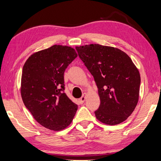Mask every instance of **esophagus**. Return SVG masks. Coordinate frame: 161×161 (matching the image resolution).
Returning <instances> with one entry per match:
<instances>
[{
	"instance_id": "34e87169",
	"label": "esophagus",
	"mask_w": 161,
	"mask_h": 161,
	"mask_svg": "<svg viewBox=\"0 0 161 161\" xmlns=\"http://www.w3.org/2000/svg\"><path fill=\"white\" fill-rule=\"evenodd\" d=\"M86 96H87V94L86 93H84V94H83V96L81 97L80 99H79V102H80V103H81V104H82V103H84L86 98Z\"/></svg>"
}]
</instances>
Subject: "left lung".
Returning a JSON list of instances; mask_svg holds the SVG:
<instances>
[{
  "label": "left lung",
  "mask_w": 161,
  "mask_h": 161,
  "mask_svg": "<svg viewBox=\"0 0 161 161\" xmlns=\"http://www.w3.org/2000/svg\"><path fill=\"white\" fill-rule=\"evenodd\" d=\"M94 77L100 99L94 112L103 124H120L131 115L139 99L140 73L128 55L116 47L91 44L75 47Z\"/></svg>",
  "instance_id": "left-lung-1"
}]
</instances>
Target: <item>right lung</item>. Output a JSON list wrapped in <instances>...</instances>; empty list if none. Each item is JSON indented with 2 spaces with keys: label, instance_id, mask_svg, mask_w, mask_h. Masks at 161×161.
<instances>
[{
  "label": "right lung",
  "instance_id": "obj_1",
  "mask_svg": "<svg viewBox=\"0 0 161 161\" xmlns=\"http://www.w3.org/2000/svg\"><path fill=\"white\" fill-rule=\"evenodd\" d=\"M77 56L74 48L55 45L31 55L23 66L22 100L34 119L45 128L65 129L78 110V105L63 92L64 73Z\"/></svg>",
  "mask_w": 161,
  "mask_h": 161
}]
</instances>
